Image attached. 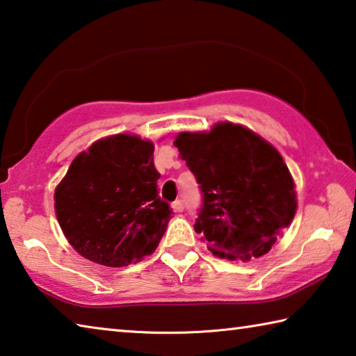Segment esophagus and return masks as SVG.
Returning <instances> with one entry per match:
<instances>
[{"mask_svg": "<svg viewBox=\"0 0 356 356\" xmlns=\"http://www.w3.org/2000/svg\"><path fill=\"white\" fill-rule=\"evenodd\" d=\"M171 207H172L174 212H182V210H184V201H180V200L174 201V202L171 204Z\"/></svg>", "mask_w": 356, "mask_h": 356, "instance_id": "34e87169", "label": "esophagus"}]
</instances>
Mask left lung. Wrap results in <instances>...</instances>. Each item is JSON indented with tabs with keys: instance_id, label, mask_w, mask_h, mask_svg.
I'll return each mask as SVG.
<instances>
[{
	"instance_id": "obj_1",
	"label": "left lung",
	"mask_w": 356,
	"mask_h": 356,
	"mask_svg": "<svg viewBox=\"0 0 356 356\" xmlns=\"http://www.w3.org/2000/svg\"><path fill=\"white\" fill-rule=\"evenodd\" d=\"M174 146L200 184L195 231L207 248L229 261L272 250L297 212L293 179L278 150L232 122L215 124L209 134L182 131Z\"/></svg>"
}]
</instances>
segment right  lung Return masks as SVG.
Listing matches in <instances>:
<instances>
[{"mask_svg": "<svg viewBox=\"0 0 356 356\" xmlns=\"http://www.w3.org/2000/svg\"><path fill=\"white\" fill-rule=\"evenodd\" d=\"M154 144L113 135L78 154L55 190V212L65 238L83 257L125 267L152 254L172 209L156 190Z\"/></svg>", "mask_w": 356, "mask_h": 356, "instance_id": "add662e5", "label": "right lung"}]
</instances>
